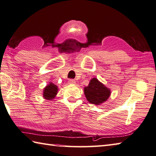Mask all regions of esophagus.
<instances>
[{
	"label": "esophagus",
	"instance_id": "obj_1",
	"mask_svg": "<svg viewBox=\"0 0 156 156\" xmlns=\"http://www.w3.org/2000/svg\"><path fill=\"white\" fill-rule=\"evenodd\" d=\"M68 83H69V84H75L76 81H75L74 80H70L69 81H68Z\"/></svg>",
	"mask_w": 156,
	"mask_h": 156
}]
</instances>
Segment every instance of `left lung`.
<instances>
[{"label":"left lung","mask_w":156,"mask_h":156,"mask_svg":"<svg viewBox=\"0 0 156 156\" xmlns=\"http://www.w3.org/2000/svg\"><path fill=\"white\" fill-rule=\"evenodd\" d=\"M83 91L88 102L97 105L106 101L111 94L110 89L100 82L96 77L92 78L88 86L84 87Z\"/></svg>","instance_id":"obj_1"}]
</instances>
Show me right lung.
<instances>
[{
    "instance_id": "right-lung-1",
    "label": "right lung",
    "mask_w": 156,
    "mask_h": 156,
    "mask_svg": "<svg viewBox=\"0 0 156 156\" xmlns=\"http://www.w3.org/2000/svg\"><path fill=\"white\" fill-rule=\"evenodd\" d=\"M58 92V87L53 83L50 82L43 90V98L46 100H53Z\"/></svg>"
}]
</instances>
